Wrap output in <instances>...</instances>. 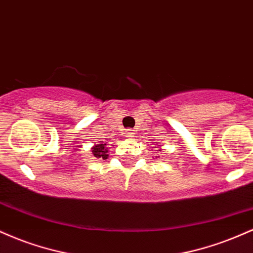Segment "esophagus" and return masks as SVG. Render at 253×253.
<instances>
[{"mask_svg":"<svg viewBox=\"0 0 253 253\" xmlns=\"http://www.w3.org/2000/svg\"><path fill=\"white\" fill-rule=\"evenodd\" d=\"M134 134H135V130L134 129H128L126 132L127 138H133V136H134Z\"/></svg>","mask_w":253,"mask_h":253,"instance_id":"1","label":"esophagus"}]
</instances>
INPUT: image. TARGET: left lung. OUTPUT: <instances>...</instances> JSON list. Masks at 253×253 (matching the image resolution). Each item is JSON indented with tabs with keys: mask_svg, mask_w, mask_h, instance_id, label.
Instances as JSON below:
<instances>
[{
	"mask_svg": "<svg viewBox=\"0 0 253 253\" xmlns=\"http://www.w3.org/2000/svg\"><path fill=\"white\" fill-rule=\"evenodd\" d=\"M161 147H162V146H158V149H157V151H162ZM156 157H157V156H156ZM158 157H159V156H158Z\"/></svg>",
	"mask_w": 253,
	"mask_h": 253,
	"instance_id": "obj_1",
	"label": "left lung"
}]
</instances>
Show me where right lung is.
Instances as JSON below:
<instances>
[{
    "label": "right lung",
    "instance_id": "obj_1",
    "mask_svg": "<svg viewBox=\"0 0 253 253\" xmlns=\"http://www.w3.org/2000/svg\"><path fill=\"white\" fill-rule=\"evenodd\" d=\"M91 152L96 158H103L106 159L108 157V149H107V141H102V143L95 144L91 147Z\"/></svg>",
    "mask_w": 253,
    "mask_h": 253
}]
</instances>
